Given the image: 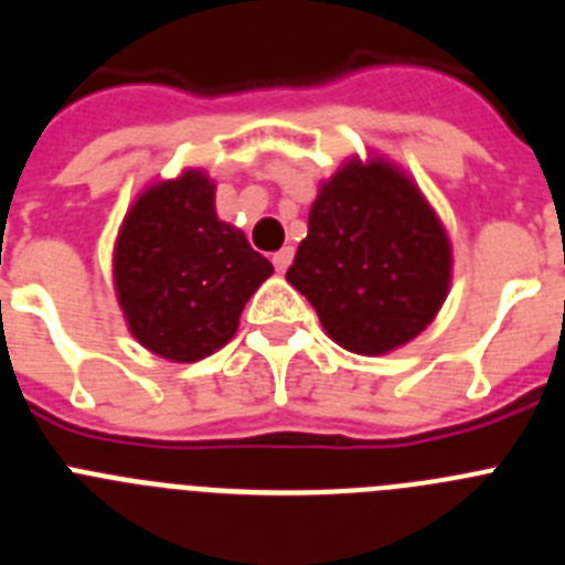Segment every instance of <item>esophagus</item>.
<instances>
[{"label":"esophagus","mask_w":565,"mask_h":565,"mask_svg":"<svg viewBox=\"0 0 565 565\" xmlns=\"http://www.w3.org/2000/svg\"><path fill=\"white\" fill-rule=\"evenodd\" d=\"M291 259H294V248H279L277 254H274V268H277L279 274L288 271V266H291Z\"/></svg>","instance_id":"1"}]
</instances>
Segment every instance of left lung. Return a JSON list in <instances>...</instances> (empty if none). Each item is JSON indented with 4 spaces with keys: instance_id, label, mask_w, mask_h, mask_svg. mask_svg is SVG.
Masks as SVG:
<instances>
[{
    "instance_id": "left-lung-1",
    "label": "left lung",
    "mask_w": 565,
    "mask_h": 565,
    "mask_svg": "<svg viewBox=\"0 0 565 565\" xmlns=\"http://www.w3.org/2000/svg\"><path fill=\"white\" fill-rule=\"evenodd\" d=\"M450 271V239L416 183L353 158L319 189L286 279L333 342L379 356L430 326Z\"/></svg>"
}]
</instances>
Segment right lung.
I'll use <instances>...</instances> for the list:
<instances>
[{"mask_svg": "<svg viewBox=\"0 0 565 565\" xmlns=\"http://www.w3.org/2000/svg\"><path fill=\"white\" fill-rule=\"evenodd\" d=\"M113 274L132 337L163 359L198 362L234 337L248 297L274 268L217 217L209 174L186 169L132 203Z\"/></svg>", "mask_w": 565, "mask_h": 565, "instance_id": "right-lung-1", "label": "right lung"}]
</instances>
